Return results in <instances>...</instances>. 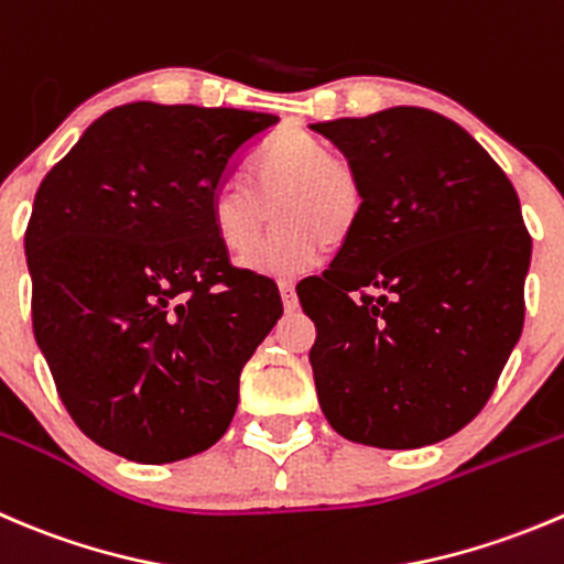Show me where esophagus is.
I'll list each match as a JSON object with an SVG mask.
<instances>
[{"label":"esophagus","mask_w":564,"mask_h":564,"mask_svg":"<svg viewBox=\"0 0 564 564\" xmlns=\"http://www.w3.org/2000/svg\"><path fill=\"white\" fill-rule=\"evenodd\" d=\"M278 289H281L283 308H286V311H297V294H294V281H292V278H283V281H278Z\"/></svg>","instance_id":"esophagus-1"}]
</instances>
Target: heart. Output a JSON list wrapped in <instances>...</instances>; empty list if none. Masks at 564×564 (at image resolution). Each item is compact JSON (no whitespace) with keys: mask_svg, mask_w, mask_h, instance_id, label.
<instances>
[{"mask_svg":"<svg viewBox=\"0 0 564 564\" xmlns=\"http://www.w3.org/2000/svg\"><path fill=\"white\" fill-rule=\"evenodd\" d=\"M250 182L253 189L245 184L217 189L209 204L212 231L234 259H250L270 228L272 206L278 231L250 261L272 275L314 264L322 248H341L366 209L358 167L303 131L267 145L250 165Z\"/></svg>","mask_w":564,"mask_h":564,"instance_id":"obj_1","label":"heart"}]
</instances>
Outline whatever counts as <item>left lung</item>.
Wrapping results in <instances>:
<instances>
[{"instance_id": "obj_1", "label": "left lung", "mask_w": 564, "mask_h": 564, "mask_svg": "<svg viewBox=\"0 0 564 564\" xmlns=\"http://www.w3.org/2000/svg\"><path fill=\"white\" fill-rule=\"evenodd\" d=\"M360 173L366 209L300 303L330 427L380 449L463 430L523 327L532 237L516 187L455 120L421 107L314 123Z\"/></svg>"}]
</instances>
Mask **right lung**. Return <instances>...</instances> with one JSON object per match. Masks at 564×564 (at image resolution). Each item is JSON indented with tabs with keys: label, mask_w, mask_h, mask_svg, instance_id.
<instances>
[{
	"label": "right lung",
	"mask_w": 564,
	"mask_h": 564,
	"mask_svg": "<svg viewBox=\"0 0 564 564\" xmlns=\"http://www.w3.org/2000/svg\"><path fill=\"white\" fill-rule=\"evenodd\" d=\"M275 115L137 101L46 173L26 223L32 330L76 427L134 463L223 438L239 371L283 314L234 267L209 204Z\"/></svg>",
	"instance_id": "right-lung-1"
}]
</instances>
